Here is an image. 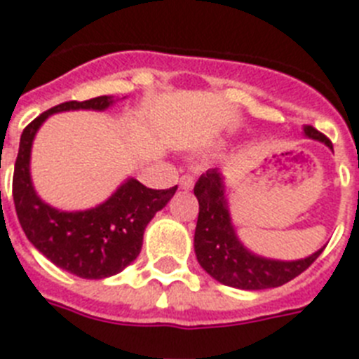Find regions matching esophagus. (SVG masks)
<instances>
[{"instance_id": "34e87169", "label": "esophagus", "mask_w": 359, "mask_h": 359, "mask_svg": "<svg viewBox=\"0 0 359 359\" xmlns=\"http://www.w3.org/2000/svg\"><path fill=\"white\" fill-rule=\"evenodd\" d=\"M180 187H182L183 191H191L192 187H194V177H192L191 174H183V176L180 177Z\"/></svg>"}]
</instances>
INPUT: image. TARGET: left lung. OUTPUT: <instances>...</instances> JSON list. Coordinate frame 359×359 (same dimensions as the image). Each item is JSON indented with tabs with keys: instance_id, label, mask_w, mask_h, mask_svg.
<instances>
[{
	"instance_id": "8db88e82",
	"label": "left lung",
	"mask_w": 359,
	"mask_h": 359,
	"mask_svg": "<svg viewBox=\"0 0 359 359\" xmlns=\"http://www.w3.org/2000/svg\"><path fill=\"white\" fill-rule=\"evenodd\" d=\"M303 133L307 137L318 140L332 149L327 136L318 133L311 125H305ZM194 194L200 203L194 232L196 258L201 267L219 283L243 290L280 287L294 280L303 271H307L325 249L323 247L309 258L296 262L269 259L250 252L236 236L225 198L223 174L217 168H209L207 172L201 174L194 185Z\"/></svg>"
}]
</instances>
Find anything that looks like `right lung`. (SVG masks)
Segmentation results:
<instances>
[{"mask_svg":"<svg viewBox=\"0 0 359 359\" xmlns=\"http://www.w3.org/2000/svg\"><path fill=\"white\" fill-rule=\"evenodd\" d=\"M114 101V96L67 101L39 114L21 134L14 165L12 196L25 236L56 267L85 280L109 278L130 265L142 250L145 226L177 189L154 191L128 177L109 200L76 212L54 209L36 194L30 180V150L43 121L65 110H105Z\"/></svg>","mask_w":359,"mask_h":359,"instance_id":"add662e5","label":"right lung"}]
</instances>
